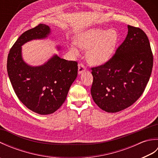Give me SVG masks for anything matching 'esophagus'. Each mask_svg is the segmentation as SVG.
<instances>
[{
	"mask_svg": "<svg viewBox=\"0 0 158 158\" xmlns=\"http://www.w3.org/2000/svg\"><path fill=\"white\" fill-rule=\"evenodd\" d=\"M86 70V67L84 66L83 64H79V66H78V73L79 75H80L81 73H83V71H85Z\"/></svg>",
	"mask_w": 158,
	"mask_h": 158,
	"instance_id": "obj_1",
	"label": "esophagus"
}]
</instances>
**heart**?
Wrapping results in <instances>:
<instances>
[{
	"label": "heart",
	"instance_id": "heart-1",
	"mask_svg": "<svg viewBox=\"0 0 158 158\" xmlns=\"http://www.w3.org/2000/svg\"><path fill=\"white\" fill-rule=\"evenodd\" d=\"M118 42V34L115 30L106 31L102 29H92L81 35L77 44L82 49L88 50L86 54L88 62L93 65H102L111 58ZM70 51L75 56L79 51L71 46Z\"/></svg>",
	"mask_w": 158,
	"mask_h": 158
}]
</instances>
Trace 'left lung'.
Returning a JSON list of instances; mask_svg holds the SVG:
<instances>
[{"label":"left lung","instance_id":"1","mask_svg":"<svg viewBox=\"0 0 158 158\" xmlns=\"http://www.w3.org/2000/svg\"><path fill=\"white\" fill-rule=\"evenodd\" d=\"M126 39L111 58L92 68L91 94L100 109L116 113L131 106L145 90L152 74L153 56L143 30L127 26Z\"/></svg>","mask_w":158,"mask_h":158}]
</instances>
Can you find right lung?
Masks as SVG:
<instances>
[{
    "label": "right lung",
    "instance_id": "obj_1",
    "mask_svg": "<svg viewBox=\"0 0 158 158\" xmlns=\"http://www.w3.org/2000/svg\"><path fill=\"white\" fill-rule=\"evenodd\" d=\"M49 33V27L43 23L23 32L10 49L6 64L18 98L28 109L40 115L54 113L62 105L78 71L76 61L57 55L39 66H30L23 61L22 46L31 40L48 37Z\"/></svg>",
    "mask_w": 158,
    "mask_h": 158
}]
</instances>
